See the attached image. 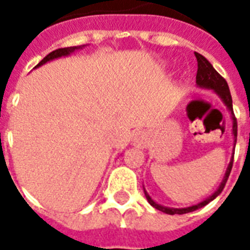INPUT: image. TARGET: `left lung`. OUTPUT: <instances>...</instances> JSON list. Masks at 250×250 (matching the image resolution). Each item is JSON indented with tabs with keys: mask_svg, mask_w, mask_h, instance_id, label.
<instances>
[{
	"mask_svg": "<svg viewBox=\"0 0 250 250\" xmlns=\"http://www.w3.org/2000/svg\"><path fill=\"white\" fill-rule=\"evenodd\" d=\"M194 56L197 58V75H196V84L200 88H205V89H211L214 93H217V96L222 100V102L225 104L226 107L229 109V111L231 113V119H232V135H233V146L236 145V137H237V122L236 118H235V114H233L232 109V97H231V93H229V84L223 78H222L215 68L211 66L209 61L206 60L205 57L198 54V53H194ZM233 154L235 152H232V157H231V161H229V166H227V170L225 172V176L222 179L221 184L218 187V189L214 192L211 196H209L208 198H205L204 201L198 202L197 205L188 206V208H167V206L160 205L157 204L156 201H153L152 197L149 196L148 192L144 189L145 197L148 200V202L153 208H156L157 210H160L162 213L170 214V215H174V214H186L190 213V211H194V210L200 209V208H204L205 205H208L210 201H213L214 198L218 197L221 192L225 188L226 183H227V179L229 176V172H231V168H232L233 164Z\"/></svg>",
	"mask_w": 250,
	"mask_h": 250,
	"instance_id": "1",
	"label": "left lung"
}]
</instances>
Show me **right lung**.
Segmentation results:
<instances>
[{
    "instance_id": "1",
    "label": "right lung",
    "mask_w": 250,
    "mask_h": 250,
    "mask_svg": "<svg viewBox=\"0 0 250 250\" xmlns=\"http://www.w3.org/2000/svg\"><path fill=\"white\" fill-rule=\"evenodd\" d=\"M83 48H84V45H80V46H68V48H61V49H57V50H53V52L49 53L48 56L45 57L44 60L41 61L40 63L37 64L35 68L40 67V66L45 64L46 62H50V61L57 60V58H61V57L70 56V54H72V53H75L76 50H80V49H83Z\"/></svg>"
}]
</instances>
